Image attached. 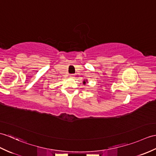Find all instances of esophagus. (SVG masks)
I'll return each instance as SVG.
<instances>
[{"mask_svg":"<svg viewBox=\"0 0 156 156\" xmlns=\"http://www.w3.org/2000/svg\"><path fill=\"white\" fill-rule=\"evenodd\" d=\"M70 76L71 78H74V74H70Z\"/></svg>","mask_w":156,"mask_h":156,"instance_id":"obj_1","label":"esophagus"}]
</instances>
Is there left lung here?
<instances>
[{"mask_svg": "<svg viewBox=\"0 0 156 156\" xmlns=\"http://www.w3.org/2000/svg\"><path fill=\"white\" fill-rule=\"evenodd\" d=\"M83 83H84V84H86V82H85V81H84V82H83Z\"/></svg>", "mask_w": 156, "mask_h": 156, "instance_id": "1", "label": "left lung"}]
</instances>
